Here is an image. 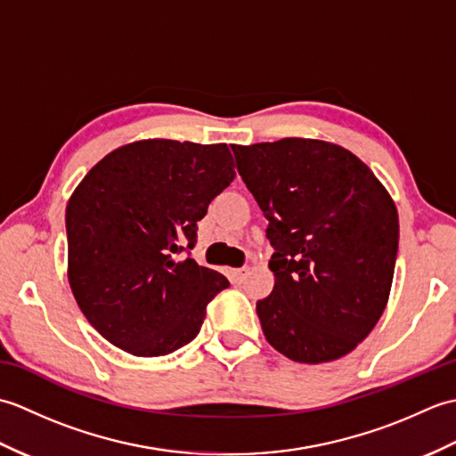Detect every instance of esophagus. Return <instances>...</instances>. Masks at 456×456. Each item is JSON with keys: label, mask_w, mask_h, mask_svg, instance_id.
<instances>
[{"label": "esophagus", "mask_w": 456, "mask_h": 456, "mask_svg": "<svg viewBox=\"0 0 456 456\" xmlns=\"http://www.w3.org/2000/svg\"><path fill=\"white\" fill-rule=\"evenodd\" d=\"M231 276H233V282L240 284L247 276V268H237V270H231Z\"/></svg>", "instance_id": "34e87169"}]
</instances>
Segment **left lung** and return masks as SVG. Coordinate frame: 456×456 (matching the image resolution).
<instances>
[{"mask_svg":"<svg viewBox=\"0 0 456 456\" xmlns=\"http://www.w3.org/2000/svg\"><path fill=\"white\" fill-rule=\"evenodd\" d=\"M233 154L274 248V289L256 302L266 341L305 364L348 354L390 296L400 240L390 193L331 142L289 137Z\"/></svg>","mask_w":456,"mask_h":456,"instance_id":"8db88e82","label":"left lung"}]
</instances>
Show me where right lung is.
Returning <instances> with one entry per match:
<instances>
[{
  "label": "right lung",
  "instance_id": "obj_1",
  "mask_svg": "<svg viewBox=\"0 0 456 456\" xmlns=\"http://www.w3.org/2000/svg\"><path fill=\"white\" fill-rule=\"evenodd\" d=\"M233 167L227 144L139 141L110 152L76 188L66 208L68 280L111 345L164 356L198 337L229 282L190 250Z\"/></svg>",
  "mask_w": 456,
  "mask_h": 456
}]
</instances>
